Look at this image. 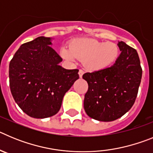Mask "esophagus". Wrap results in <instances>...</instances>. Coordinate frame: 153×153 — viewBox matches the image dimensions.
Wrapping results in <instances>:
<instances>
[{
	"label": "esophagus",
	"instance_id": "1",
	"mask_svg": "<svg viewBox=\"0 0 153 153\" xmlns=\"http://www.w3.org/2000/svg\"><path fill=\"white\" fill-rule=\"evenodd\" d=\"M83 74H84V71H83V70H79V77L82 78V76H83Z\"/></svg>",
	"mask_w": 153,
	"mask_h": 153
}]
</instances>
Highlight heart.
Returning a JSON list of instances; mask_svg holds the SVG:
<instances>
[{"label": "heart", "mask_w": 153, "mask_h": 153, "mask_svg": "<svg viewBox=\"0 0 153 153\" xmlns=\"http://www.w3.org/2000/svg\"><path fill=\"white\" fill-rule=\"evenodd\" d=\"M69 47H62V56L72 62L82 60L85 67L92 70L109 67L117 60L120 53L118 46L114 43H102L94 39H75Z\"/></svg>", "instance_id": "b5f03b06"}]
</instances>
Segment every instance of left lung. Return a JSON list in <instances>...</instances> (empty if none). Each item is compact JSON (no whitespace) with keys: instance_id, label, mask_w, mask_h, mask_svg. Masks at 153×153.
Wrapping results in <instances>:
<instances>
[{"instance_id":"left-lung-1","label":"left lung","mask_w":153,"mask_h":153,"mask_svg":"<svg viewBox=\"0 0 153 153\" xmlns=\"http://www.w3.org/2000/svg\"><path fill=\"white\" fill-rule=\"evenodd\" d=\"M121 53L110 67L86 73L88 83L83 106L94 120L110 122L123 117L132 108L142 79V67L135 49L120 41Z\"/></svg>"}]
</instances>
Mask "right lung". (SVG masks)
I'll use <instances>...</instances> for the list:
<instances>
[{"label": "right lung", "mask_w": 153, "mask_h": 153, "mask_svg": "<svg viewBox=\"0 0 153 153\" xmlns=\"http://www.w3.org/2000/svg\"><path fill=\"white\" fill-rule=\"evenodd\" d=\"M51 38L39 36L20 47L9 65L10 92L23 112L30 117L54 116L65 93L79 79V70H66L51 47Z\"/></svg>", "instance_id": "1"}]
</instances>
